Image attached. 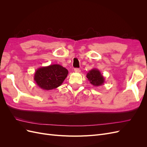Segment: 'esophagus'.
Here are the masks:
<instances>
[{
  "label": "esophagus",
  "instance_id": "obj_1",
  "mask_svg": "<svg viewBox=\"0 0 147 147\" xmlns=\"http://www.w3.org/2000/svg\"><path fill=\"white\" fill-rule=\"evenodd\" d=\"M74 72L76 73H79V72H80V69H78V68H75V69H74Z\"/></svg>",
  "mask_w": 147,
  "mask_h": 147
}]
</instances>
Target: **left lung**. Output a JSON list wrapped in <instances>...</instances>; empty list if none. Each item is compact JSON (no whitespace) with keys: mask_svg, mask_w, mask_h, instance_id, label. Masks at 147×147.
<instances>
[{"mask_svg":"<svg viewBox=\"0 0 147 147\" xmlns=\"http://www.w3.org/2000/svg\"><path fill=\"white\" fill-rule=\"evenodd\" d=\"M86 77L90 83L94 86H100L104 84L105 78L100 70L97 69H92L86 74Z\"/></svg>","mask_w":147,"mask_h":147,"instance_id":"left-lung-1","label":"left lung"}]
</instances>
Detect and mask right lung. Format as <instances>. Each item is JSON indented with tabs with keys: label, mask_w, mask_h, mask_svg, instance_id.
Masks as SVG:
<instances>
[{
	"label": "right lung",
	"mask_w": 147,
	"mask_h": 147,
	"mask_svg": "<svg viewBox=\"0 0 147 147\" xmlns=\"http://www.w3.org/2000/svg\"><path fill=\"white\" fill-rule=\"evenodd\" d=\"M68 70L59 64H51L37 69L34 80L44 90H51L61 86L68 75Z\"/></svg>",
	"instance_id": "right-lung-1"
}]
</instances>
